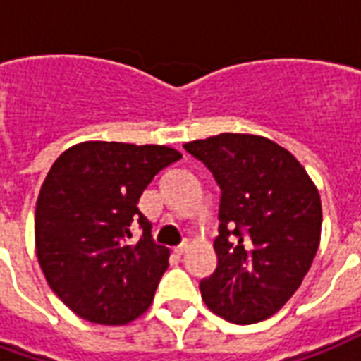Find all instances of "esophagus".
<instances>
[{
	"label": "esophagus",
	"mask_w": 361,
	"mask_h": 361,
	"mask_svg": "<svg viewBox=\"0 0 361 361\" xmlns=\"http://www.w3.org/2000/svg\"><path fill=\"white\" fill-rule=\"evenodd\" d=\"M185 251H188V243H180L178 247H173V253H176L178 257H181V255H183Z\"/></svg>",
	"instance_id": "esophagus-1"
}]
</instances>
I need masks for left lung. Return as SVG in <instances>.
Segmentation results:
<instances>
[{
    "label": "left lung",
    "mask_w": 361,
    "mask_h": 361,
    "mask_svg": "<svg viewBox=\"0 0 361 361\" xmlns=\"http://www.w3.org/2000/svg\"><path fill=\"white\" fill-rule=\"evenodd\" d=\"M220 188L216 269L207 307L235 325L265 321L294 295L321 238V199L303 166L265 137L222 133L183 145Z\"/></svg>",
    "instance_id": "left-lung-1"
}]
</instances>
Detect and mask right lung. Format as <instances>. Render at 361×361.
I'll return each instance as SVG.
<instances>
[{"mask_svg":"<svg viewBox=\"0 0 361 361\" xmlns=\"http://www.w3.org/2000/svg\"><path fill=\"white\" fill-rule=\"evenodd\" d=\"M180 158L160 145L87 141L54 162L36 203V255L54 294L79 317L123 325L149 310L170 250L152 240L137 204ZM135 224L143 234L129 244Z\"/></svg>","mask_w":361,"mask_h":361,"instance_id":"add662e5","label":"right lung"}]
</instances>
